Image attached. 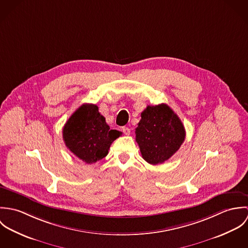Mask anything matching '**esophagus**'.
<instances>
[{
    "label": "esophagus",
    "instance_id": "obj_1",
    "mask_svg": "<svg viewBox=\"0 0 248 248\" xmlns=\"http://www.w3.org/2000/svg\"><path fill=\"white\" fill-rule=\"evenodd\" d=\"M122 131H123V133H124L126 136H130V134H131V129L128 128V127H123V128H122Z\"/></svg>",
    "mask_w": 248,
    "mask_h": 248
}]
</instances>
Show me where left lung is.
I'll use <instances>...</instances> for the list:
<instances>
[{
  "label": "left lung",
  "instance_id": "8db88e82",
  "mask_svg": "<svg viewBox=\"0 0 248 248\" xmlns=\"http://www.w3.org/2000/svg\"><path fill=\"white\" fill-rule=\"evenodd\" d=\"M184 140V126L168 105L148 106L142 111L136 129V141L148 163L156 165L168 160Z\"/></svg>",
  "mask_w": 248,
  "mask_h": 248
}]
</instances>
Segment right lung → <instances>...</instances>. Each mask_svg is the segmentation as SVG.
<instances>
[{
    "label": "right lung",
    "instance_id": "1",
    "mask_svg": "<svg viewBox=\"0 0 248 248\" xmlns=\"http://www.w3.org/2000/svg\"><path fill=\"white\" fill-rule=\"evenodd\" d=\"M120 136L121 132L109 129L105 117L94 104L79 107L63 128L67 148L88 164L105 157L110 144Z\"/></svg>",
    "mask_w": 248,
    "mask_h": 248
}]
</instances>
